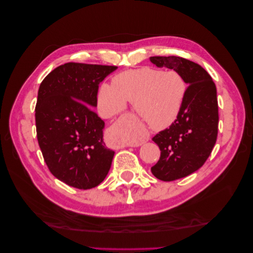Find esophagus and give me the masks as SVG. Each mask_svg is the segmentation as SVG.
I'll return each instance as SVG.
<instances>
[{
    "mask_svg": "<svg viewBox=\"0 0 253 253\" xmlns=\"http://www.w3.org/2000/svg\"><path fill=\"white\" fill-rule=\"evenodd\" d=\"M110 133L117 148L138 147L150 138L148 132H142L139 135L136 134L134 126L126 121L115 122L110 128Z\"/></svg>",
    "mask_w": 253,
    "mask_h": 253,
    "instance_id": "obj_1",
    "label": "esophagus"
}]
</instances>
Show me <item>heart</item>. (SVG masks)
I'll list each match as a JSON object with an SVG mask.
<instances>
[{"mask_svg": "<svg viewBox=\"0 0 253 253\" xmlns=\"http://www.w3.org/2000/svg\"><path fill=\"white\" fill-rule=\"evenodd\" d=\"M187 82L176 71L152 67L125 71L115 76L112 84L98 90V106L105 115L134 104L137 115L153 129H164L177 119L187 94Z\"/></svg>", "mask_w": 253, "mask_h": 253, "instance_id": "1", "label": "heart"}]
</instances>
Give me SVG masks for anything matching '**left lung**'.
<instances>
[{"mask_svg": "<svg viewBox=\"0 0 253 253\" xmlns=\"http://www.w3.org/2000/svg\"><path fill=\"white\" fill-rule=\"evenodd\" d=\"M150 60L157 67L178 72L189 84L177 119L152 139L160 157L151 171L160 180L172 181L200 169L211 154L218 131L216 87L205 68L192 61L177 56Z\"/></svg>", "mask_w": 253, "mask_h": 253, "instance_id": "obj_1", "label": "left lung"}]
</instances>
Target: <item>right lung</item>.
Masks as SVG:
<instances>
[{"mask_svg": "<svg viewBox=\"0 0 253 253\" xmlns=\"http://www.w3.org/2000/svg\"><path fill=\"white\" fill-rule=\"evenodd\" d=\"M117 66L68 62L41 82L36 104L37 138L50 173L80 190L108 175L115 152L103 142L97 106L99 83Z\"/></svg>", "mask_w": 253, "mask_h": 253, "instance_id": "right-lung-1", "label": "right lung"}]
</instances>
